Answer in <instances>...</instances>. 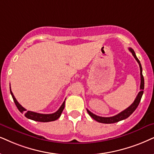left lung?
<instances>
[{"mask_svg":"<svg viewBox=\"0 0 154 154\" xmlns=\"http://www.w3.org/2000/svg\"><path fill=\"white\" fill-rule=\"evenodd\" d=\"M129 51L131 52L132 54H133L134 58H135L136 60L137 61V63H139V65L140 75H141V85H140V90L141 91H139V94L137 95V97H136L134 102L130 105L129 107L126 109L125 110L122 111V112H120L119 114H116V115L114 116H110V117H102V116L95 115L94 114L91 113L90 111L87 109V112H88V114H89V116H90L91 118L94 119V120H96L97 122H100V123H103V124H113V123H116V122H119V121L125 119L129 117L132 113L136 110V109L137 108L138 105L139 104V102L141 100L142 95H143V89H144V79H143V76L142 75V67H141V63H140V61L137 58V55H136L134 50L132 49V48H129Z\"/></svg>","mask_w":154,"mask_h":154,"instance_id":"1","label":"left lung"}]
</instances>
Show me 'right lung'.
<instances>
[{
	"instance_id": "obj_1",
	"label": "right lung",
	"mask_w": 154,
	"mask_h": 154,
	"mask_svg": "<svg viewBox=\"0 0 154 154\" xmlns=\"http://www.w3.org/2000/svg\"><path fill=\"white\" fill-rule=\"evenodd\" d=\"M11 91V94L12 95V97L14 101L15 105H16L17 108L18 109V110L20 111L21 113H25V116H26L28 119H30L36 121V122H52V121L57 120L58 118L60 117L61 115L62 112L65 108V101H64L63 104L61 105L59 109L57 112L53 113V114H40V113H36L33 112H30V111H28L27 112L26 109L24 107H23L21 105L19 104L18 102L16 100V99L15 98L14 95H13L12 91L10 89Z\"/></svg>"
}]
</instances>
